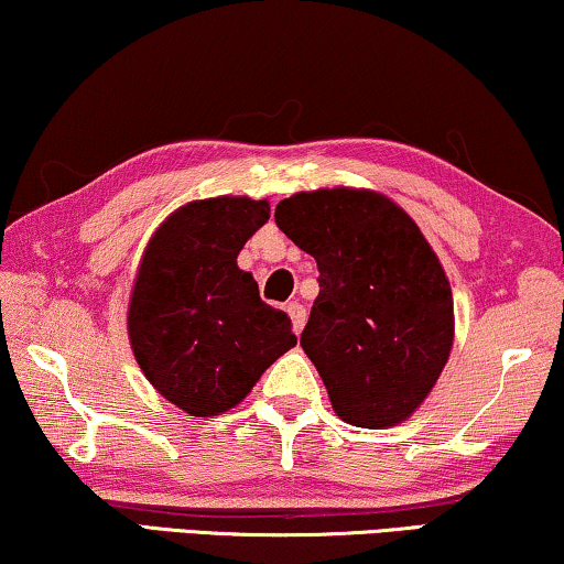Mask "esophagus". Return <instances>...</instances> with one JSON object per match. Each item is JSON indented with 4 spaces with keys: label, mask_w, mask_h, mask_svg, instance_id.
<instances>
[{
    "label": "esophagus",
    "mask_w": 564,
    "mask_h": 564,
    "mask_svg": "<svg viewBox=\"0 0 564 564\" xmlns=\"http://www.w3.org/2000/svg\"><path fill=\"white\" fill-rule=\"evenodd\" d=\"M288 315L292 317V330L300 333L302 328H305V317H307V313H305V307H302L297 300L288 302Z\"/></svg>",
    "instance_id": "34e87169"
}]
</instances>
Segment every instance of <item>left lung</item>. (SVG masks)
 <instances>
[{
	"label": "left lung",
	"mask_w": 564,
	"mask_h": 564,
	"mask_svg": "<svg viewBox=\"0 0 564 564\" xmlns=\"http://www.w3.org/2000/svg\"><path fill=\"white\" fill-rule=\"evenodd\" d=\"M274 221L321 272L300 346L333 410L371 430L410 417L453 348L451 282L417 224L350 187L284 198Z\"/></svg>",
	"instance_id": "obj_1"
}]
</instances>
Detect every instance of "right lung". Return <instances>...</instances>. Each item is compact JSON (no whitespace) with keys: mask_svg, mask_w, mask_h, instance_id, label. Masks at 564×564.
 <instances>
[{"mask_svg":"<svg viewBox=\"0 0 564 564\" xmlns=\"http://www.w3.org/2000/svg\"><path fill=\"white\" fill-rule=\"evenodd\" d=\"M267 218V200L187 203L142 257L129 302L134 358L152 387L193 417L239 404L297 343L288 313L267 305L254 276L236 267Z\"/></svg>","mask_w":564,"mask_h":564,"instance_id":"add662e5","label":"right lung"}]
</instances>
